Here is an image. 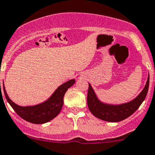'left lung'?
<instances>
[{
	"instance_id": "obj_1",
	"label": "left lung",
	"mask_w": 155,
	"mask_h": 155,
	"mask_svg": "<svg viewBox=\"0 0 155 155\" xmlns=\"http://www.w3.org/2000/svg\"><path fill=\"white\" fill-rule=\"evenodd\" d=\"M149 87V75L148 80L140 94L131 101L122 104H109L99 101L93 90L91 85L88 83L87 104L91 114L98 119L107 122H119L127 119L131 116L140 107L145 99Z\"/></svg>"
}]
</instances>
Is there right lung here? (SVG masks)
I'll return each mask as SVG.
<instances>
[{
	"mask_svg": "<svg viewBox=\"0 0 155 155\" xmlns=\"http://www.w3.org/2000/svg\"><path fill=\"white\" fill-rule=\"evenodd\" d=\"M75 79H70L60 85L52 95L43 103L34 106L22 107L12 101L8 97L4 83V95L15 112L25 120L35 124H42L49 122L56 117L64 105V97L66 91L75 83ZM1 86V83H0Z\"/></svg>",
	"mask_w": 155,
	"mask_h": 155,
	"instance_id": "add662e5",
	"label": "right lung"
}]
</instances>
